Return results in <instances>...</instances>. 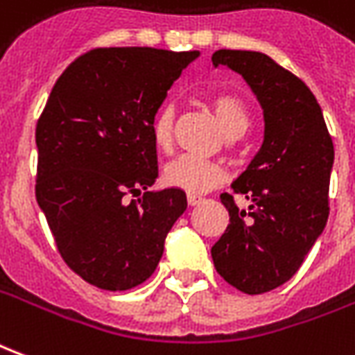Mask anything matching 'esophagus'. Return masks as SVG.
<instances>
[{
    "label": "esophagus",
    "instance_id": "34e87169",
    "mask_svg": "<svg viewBox=\"0 0 355 355\" xmlns=\"http://www.w3.org/2000/svg\"><path fill=\"white\" fill-rule=\"evenodd\" d=\"M201 201H203V198H201V196H196V193H188V205L196 207V205H200Z\"/></svg>",
    "mask_w": 355,
    "mask_h": 355
}]
</instances>
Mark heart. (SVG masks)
<instances>
[{
  "mask_svg": "<svg viewBox=\"0 0 355 355\" xmlns=\"http://www.w3.org/2000/svg\"><path fill=\"white\" fill-rule=\"evenodd\" d=\"M213 112L220 129L228 139L241 137L249 129V110L238 96L232 94H218L211 101ZM173 123H175V108L171 104H163L162 108L155 112L150 132L152 140L159 150L171 146L173 139ZM163 182L171 188H178L188 193L207 192L216 182L223 178V169L216 163L203 159L200 155L184 154L175 157L163 167L162 173Z\"/></svg>",
  "mask_w": 355,
  "mask_h": 355,
  "instance_id": "b5f03b06",
  "label": "heart"
}]
</instances>
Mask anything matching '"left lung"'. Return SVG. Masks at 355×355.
<instances>
[{"instance_id": "8db88e82", "label": "left lung", "mask_w": 355, "mask_h": 355, "mask_svg": "<svg viewBox=\"0 0 355 355\" xmlns=\"http://www.w3.org/2000/svg\"><path fill=\"white\" fill-rule=\"evenodd\" d=\"M211 60L245 80L264 119L261 150L232 182L251 205L220 196L230 224L211 257L232 287L262 295L297 274L325 230L335 148L321 106L295 73L259 51L220 49Z\"/></svg>"}]
</instances>
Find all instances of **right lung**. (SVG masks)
<instances>
[{
    "label": "right lung",
    "instance_id": "1",
    "mask_svg": "<svg viewBox=\"0 0 355 355\" xmlns=\"http://www.w3.org/2000/svg\"><path fill=\"white\" fill-rule=\"evenodd\" d=\"M200 51L108 47L66 68L35 129V200L62 259L85 282L127 291L154 274L165 238L186 211L157 178L150 125L171 85Z\"/></svg>",
    "mask_w": 355,
    "mask_h": 355
}]
</instances>
